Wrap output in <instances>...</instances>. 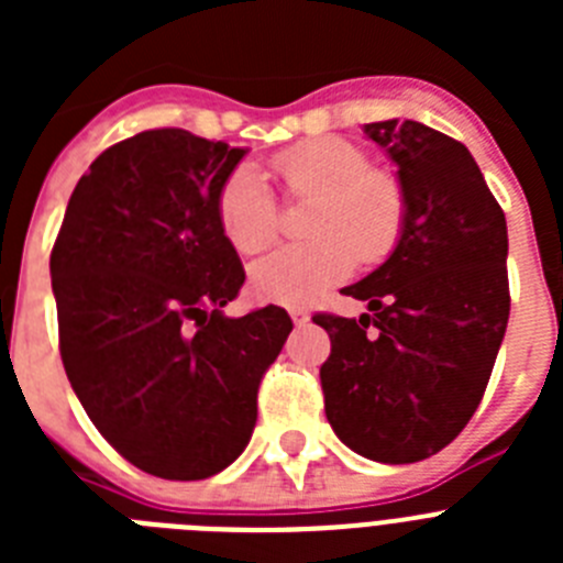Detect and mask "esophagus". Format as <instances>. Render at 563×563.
Wrapping results in <instances>:
<instances>
[{"label": "esophagus", "instance_id": "esophagus-1", "mask_svg": "<svg viewBox=\"0 0 563 563\" xmlns=\"http://www.w3.org/2000/svg\"><path fill=\"white\" fill-rule=\"evenodd\" d=\"M290 318H292V324L301 327V324H307V321H310V312H307L305 307H292Z\"/></svg>", "mask_w": 563, "mask_h": 563}]
</instances>
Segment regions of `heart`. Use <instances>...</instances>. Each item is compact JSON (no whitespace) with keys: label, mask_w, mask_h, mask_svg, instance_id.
<instances>
[{"label":"heart","mask_w":563,"mask_h":563,"mask_svg":"<svg viewBox=\"0 0 563 563\" xmlns=\"http://www.w3.org/2000/svg\"><path fill=\"white\" fill-rule=\"evenodd\" d=\"M287 200L312 202L310 242L282 247L251 267V285L267 301L307 305L355 271L395 251L406 225V194L395 174L369 168L361 146L341 137L298 143L271 161ZM220 225L239 253H262L278 233L273 194L251 168H236L217 200Z\"/></svg>","instance_id":"1"}]
</instances>
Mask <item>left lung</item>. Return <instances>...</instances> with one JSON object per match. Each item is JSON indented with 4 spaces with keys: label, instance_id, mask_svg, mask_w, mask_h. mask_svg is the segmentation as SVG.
Masks as SVG:
<instances>
[{
    "label": "left lung",
    "instance_id": "left-lung-1",
    "mask_svg": "<svg viewBox=\"0 0 563 563\" xmlns=\"http://www.w3.org/2000/svg\"><path fill=\"white\" fill-rule=\"evenodd\" d=\"M363 132L397 166L406 225L377 271L343 287L369 312L312 321L332 341L321 389L338 440L406 465L445 449L485 395L510 316L507 222L460 141L417 121Z\"/></svg>",
    "mask_w": 563,
    "mask_h": 563
}]
</instances>
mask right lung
Instances as JSON below:
<instances>
[{
    "instance_id": "add662e5",
    "label": "right lung",
    "mask_w": 563,
    "mask_h": 563,
    "mask_svg": "<svg viewBox=\"0 0 563 563\" xmlns=\"http://www.w3.org/2000/svg\"><path fill=\"white\" fill-rule=\"evenodd\" d=\"M245 148L148 129L98 154L49 253L69 386L123 460L208 479L251 442L262 375L292 321L228 318L245 267L217 200Z\"/></svg>"
}]
</instances>
